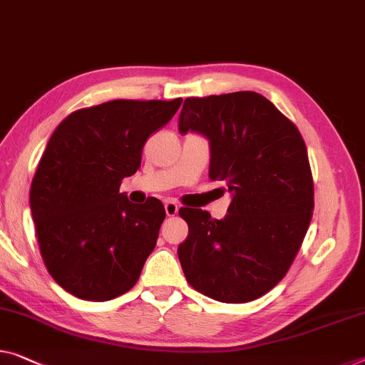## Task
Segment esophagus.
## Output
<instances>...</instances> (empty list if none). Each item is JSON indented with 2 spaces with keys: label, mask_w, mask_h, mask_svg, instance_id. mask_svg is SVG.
Masks as SVG:
<instances>
[{
  "label": "esophagus",
  "mask_w": 365,
  "mask_h": 365,
  "mask_svg": "<svg viewBox=\"0 0 365 365\" xmlns=\"http://www.w3.org/2000/svg\"><path fill=\"white\" fill-rule=\"evenodd\" d=\"M178 209H179V205H178V202L176 200H166L165 202V210H166V215L168 217H173V215H176L178 214Z\"/></svg>",
  "instance_id": "34e87169"
}]
</instances>
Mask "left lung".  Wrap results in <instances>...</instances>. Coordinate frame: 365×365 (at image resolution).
Here are the masks:
<instances>
[{
    "label": "left lung",
    "mask_w": 365,
    "mask_h": 365,
    "mask_svg": "<svg viewBox=\"0 0 365 365\" xmlns=\"http://www.w3.org/2000/svg\"><path fill=\"white\" fill-rule=\"evenodd\" d=\"M179 130L210 140L212 181L232 192L223 220L181 207L189 235L178 255L192 289L225 304L256 300L292 266L310 225L315 192L304 137L253 91L184 101Z\"/></svg>",
    "instance_id": "left-lung-1"
}]
</instances>
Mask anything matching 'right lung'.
Listing matches in <instances>:
<instances>
[{
  "label": "right lung",
  "instance_id": "1",
  "mask_svg": "<svg viewBox=\"0 0 365 365\" xmlns=\"http://www.w3.org/2000/svg\"><path fill=\"white\" fill-rule=\"evenodd\" d=\"M181 103L108 101L71 112L55 128L29 200L43 264L66 292L106 302L137 284L166 212L156 197L132 204L119 187Z\"/></svg>",
  "mask_w": 365,
  "mask_h": 365
}]
</instances>
